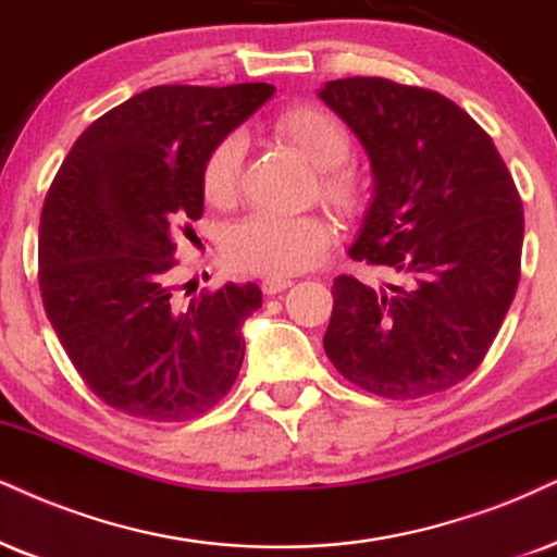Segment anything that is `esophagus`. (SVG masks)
<instances>
[{
  "instance_id": "obj_1",
  "label": "esophagus",
  "mask_w": 557,
  "mask_h": 557,
  "mask_svg": "<svg viewBox=\"0 0 557 557\" xmlns=\"http://www.w3.org/2000/svg\"><path fill=\"white\" fill-rule=\"evenodd\" d=\"M290 285H293V280H287V277H267V280H262V293L277 295V293L287 290Z\"/></svg>"
}]
</instances>
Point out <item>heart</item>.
Segmentation results:
<instances>
[{
	"mask_svg": "<svg viewBox=\"0 0 557 557\" xmlns=\"http://www.w3.org/2000/svg\"><path fill=\"white\" fill-rule=\"evenodd\" d=\"M274 133L287 140L319 169L315 193L336 215L360 218L372 202V180L351 164V136L339 117L315 104H295L274 117ZM246 138L231 131L213 146L202 164V195L210 206L231 208L238 200ZM331 242V228L321 215L251 213L228 231L223 255L238 272L285 277L313 264Z\"/></svg>",
	"mask_w": 557,
	"mask_h": 557,
	"instance_id": "obj_1",
	"label": "heart"
}]
</instances>
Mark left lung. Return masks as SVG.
Listing matches in <instances>:
<instances>
[{
	"label": "left lung",
	"instance_id": "left-lung-1",
	"mask_svg": "<svg viewBox=\"0 0 557 557\" xmlns=\"http://www.w3.org/2000/svg\"><path fill=\"white\" fill-rule=\"evenodd\" d=\"M321 100L362 140L375 200L349 257L383 290L339 274L323 336L357 388L411 400L466 380L494 344L522 272L524 210L494 140L440 91L349 76Z\"/></svg>",
	"mask_w": 557,
	"mask_h": 557
}]
</instances>
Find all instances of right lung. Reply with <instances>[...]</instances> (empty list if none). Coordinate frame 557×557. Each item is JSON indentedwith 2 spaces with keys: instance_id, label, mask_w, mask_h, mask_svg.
I'll list each match as a JSON object with an SVG mask.
<instances>
[{
  "instance_id": "right-lung-1",
  "label": "right lung",
  "mask_w": 557,
  "mask_h": 557,
  "mask_svg": "<svg viewBox=\"0 0 557 557\" xmlns=\"http://www.w3.org/2000/svg\"><path fill=\"white\" fill-rule=\"evenodd\" d=\"M272 84H161L97 117L48 187L38 285L84 385L133 419L174 424L226 398L244 362L255 283L177 300L182 236L202 215V164Z\"/></svg>"
}]
</instances>
